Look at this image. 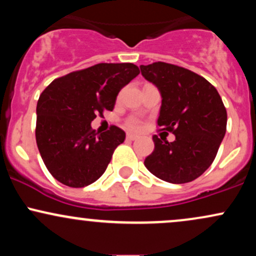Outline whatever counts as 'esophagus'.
<instances>
[{
	"instance_id": "obj_1",
	"label": "esophagus",
	"mask_w": 256,
	"mask_h": 256,
	"mask_svg": "<svg viewBox=\"0 0 256 256\" xmlns=\"http://www.w3.org/2000/svg\"><path fill=\"white\" fill-rule=\"evenodd\" d=\"M126 140H137V136H136V134H126Z\"/></svg>"
}]
</instances>
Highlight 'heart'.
<instances>
[{
  "instance_id": "1",
  "label": "heart",
  "mask_w": 256,
  "mask_h": 256,
  "mask_svg": "<svg viewBox=\"0 0 256 256\" xmlns=\"http://www.w3.org/2000/svg\"><path fill=\"white\" fill-rule=\"evenodd\" d=\"M125 126H126V128H128V130L137 131V130H140V122H138L137 119H134V118H130V119L126 120Z\"/></svg>"
}]
</instances>
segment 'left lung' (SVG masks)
I'll return each instance as SVG.
<instances>
[{
    "label": "left lung",
    "instance_id": "1",
    "mask_svg": "<svg viewBox=\"0 0 256 256\" xmlns=\"http://www.w3.org/2000/svg\"><path fill=\"white\" fill-rule=\"evenodd\" d=\"M140 72L162 98L158 125L176 136L173 142L152 136L155 148L144 165L168 183L192 182L212 165L225 136L222 98L207 79L177 64L158 61L142 64Z\"/></svg>",
    "mask_w": 256,
    "mask_h": 256
}]
</instances>
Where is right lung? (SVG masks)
<instances>
[{
    "instance_id": "obj_1",
    "label": "right lung",
    "mask_w": 256,
    "mask_h": 256,
    "mask_svg": "<svg viewBox=\"0 0 256 256\" xmlns=\"http://www.w3.org/2000/svg\"><path fill=\"white\" fill-rule=\"evenodd\" d=\"M140 74L134 64H98L52 80L37 102L36 142L48 171L67 186L84 188L104 174L125 132L91 128L113 110L119 91Z\"/></svg>"
}]
</instances>
